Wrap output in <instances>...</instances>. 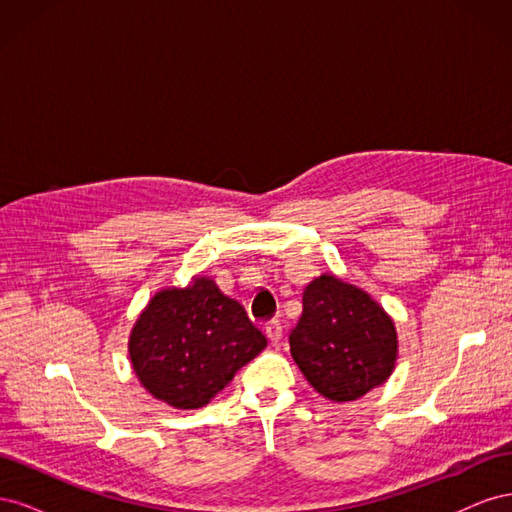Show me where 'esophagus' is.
Wrapping results in <instances>:
<instances>
[{
  "mask_svg": "<svg viewBox=\"0 0 512 512\" xmlns=\"http://www.w3.org/2000/svg\"><path fill=\"white\" fill-rule=\"evenodd\" d=\"M265 333H267V337L271 339V344H280L282 333H284L282 322H280V320H269V322L265 324Z\"/></svg>",
  "mask_w": 512,
  "mask_h": 512,
  "instance_id": "esophagus-1",
  "label": "esophagus"
}]
</instances>
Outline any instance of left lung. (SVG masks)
Segmentation results:
<instances>
[{
    "label": "left lung",
    "mask_w": 512,
    "mask_h": 512,
    "mask_svg": "<svg viewBox=\"0 0 512 512\" xmlns=\"http://www.w3.org/2000/svg\"><path fill=\"white\" fill-rule=\"evenodd\" d=\"M397 352L395 322L369 292L331 273L305 286L290 354L316 393L335 404L363 397L389 380Z\"/></svg>",
    "instance_id": "obj_1"
}]
</instances>
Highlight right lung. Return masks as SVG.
Wrapping results in <instances>:
<instances>
[{
  "label": "right lung",
  "mask_w": 512,
  "mask_h": 512,
  "mask_svg": "<svg viewBox=\"0 0 512 512\" xmlns=\"http://www.w3.org/2000/svg\"><path fill=\"white\" fill-rule=\"evenodd\" d=\"M265 348L243 305L207 275L153 294L128 339L138 382L177 410L207 406Z\"/></svg>",
  "instance_id": "right-lung-1"
}]
</instances>
